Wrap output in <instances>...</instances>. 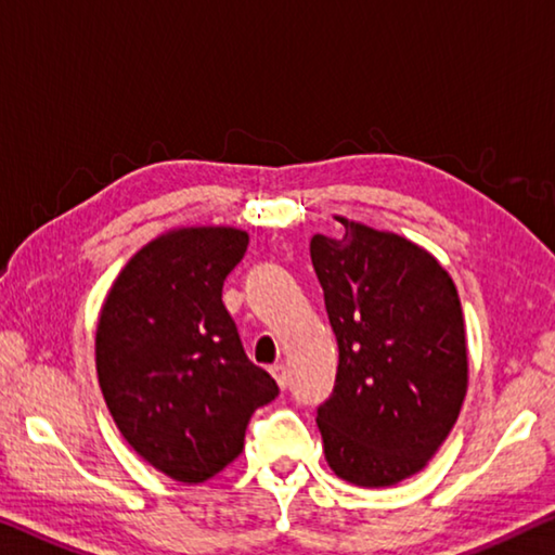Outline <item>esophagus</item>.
I'll return each mask as SVG.
<instances>
[{"label":"esophagus","instance_id":"esophagus-1","mask_svg":"<svg viewBox=\"0 0 555 555\" xmlns=\"http://www.w3.org/2000/svg\"><path fill=\"white\" fill-rule=\"evenodd\" d=\"M271 375H274V380H276V385L281 390H286L288 388V371L284 365H271Z\"/></svg>","mask_w":555,"mask_h":555}]
</instances>
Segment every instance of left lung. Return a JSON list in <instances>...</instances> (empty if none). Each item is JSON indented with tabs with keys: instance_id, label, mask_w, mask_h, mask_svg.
Here are the masks:
<instances>
[{
	"instance_id": "left-lung-1",
	"label": "left lung",
	"mask_w": 555,
	"mask_h": 555,
	"mask_svg": "<svg viewBox=\"0 0 555 555\" xmlns=\"http://www.w3.org/2000/svg\"><path fill=\"white\" fill-rule=\"evenodd\" d=\"M340 224V240H311L338 340L336 388L315 422L336 477L380 489L425 469L452 433L469 383L467 333L433 254L353 219Z\"/></svg>"
}]
</instances>
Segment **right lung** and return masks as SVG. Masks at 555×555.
Returning <instances> with one entry per match:
<instances>
[{
    "mask_svg": "<svg viewBox=\"0 0 555 555\" xmlns=\"http://www.w3.org/2000/svg\"><path fill=\"white\" fill-rule=\"evenodd\" d=\"M236 227H175L128 259L95 325V373L120 435L157 472L202 483L244 450L279 395L246 358L222 284L244 257Z\"/></svg>",
    "mask_w": 555,
    "mask_h": 555,
    "instance_id": "add662e5",
    "label": "right lung"
}]
</instances>
